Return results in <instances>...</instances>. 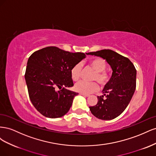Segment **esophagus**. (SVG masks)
Instances as JSON below:
<instances>
[{
	"label": "esophagus",
	"mask_w": 156,
	"mask_h": 156,
	"mask_svg": "<svg viewBox=\"0 0 156 156\" xmlns=\"http://www.w3.org/2000/svg\"><path fill=\"white\" fill-rule=\"evenodd\" d=\"M79 94H80V95H81V96H84V97H88V96H89L88 94H82V93H80Z\"/></svg>",
	"instance_id": "esophagus-1"
}]
</instances>
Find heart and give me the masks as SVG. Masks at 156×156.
<instances>
[{
    "instance_id": "1",
    "label": "heart",
    "mask_w": 156,
    "mask_h": 156,
    "mask_svg": "<svg viewBox=\"0 0 156 156\" xmlns=\"http://www.w3.org/2000/svg\"><path fill=\"white\" fill-rule=\"evenodd\" d=\"M94 71L92 80L100 83L102 87L106 85L109 81V75L105 71L107 64L104 60L100 58H96L91 60L88 63ZM82 70V64L77 63L71 69V76L73 81H77L81 76ZM75 90L79 93L89 94L98 90L99 85L96 82H86L81 81L75 84L74 87Z\"/></svg>"
}]
</instances>
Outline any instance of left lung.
<instances>
[{
  "label": "left lung",
  "instance_id": "obj_1",
  "mask_svg": "<svg viewBox=\"0 0 156 156\" xmlns=\"http://www.w3.org/2000/svg\"><path fill=\"white\" fill-rule=\"evenodd\" d=\"M88 55L103 58L110 65L112 76L98 96L96 105L89 107L92 114L99 119L110 120L120 115L126 109L136 88V71L129 58L110 49L90 52Z\"/></svg>",
  "mask_w": 156,
  "mask_h": 156
}]
</instances>
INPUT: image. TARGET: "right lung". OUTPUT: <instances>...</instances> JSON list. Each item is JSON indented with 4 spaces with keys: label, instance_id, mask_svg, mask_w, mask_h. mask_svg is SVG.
Returning a JSON list of instances; mask_svg holds the SVG:
<instances>
[{
    "label": "right lung",
    "instance_id": "obj_1",
    "mask_svg": "<svg viewBox=\"0 0 156 156\" xmlns=\"http://www.w3.org/2000/svg\"><path fill=\"white\" fill-rule=\"evenodd\" d=\"M85 57L83 53H70L53 46L30 55L25 78L30 100L42 115L56 119L69 111L78 95L67 89L73 86L71 69Z\"/></svg>",
    "mask_w": 156,
    "mask_h": 156
}]
</instances>
